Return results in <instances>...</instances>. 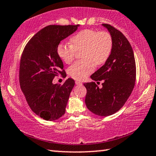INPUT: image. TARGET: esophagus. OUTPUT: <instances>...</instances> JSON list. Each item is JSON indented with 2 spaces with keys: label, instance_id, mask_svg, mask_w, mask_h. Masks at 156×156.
<instances>
[{
  "label": "esophagus",
  "instance_id": "esophagus-1",
  "mask_svg": "<svg viewBox=\"0 0 156 156\" xmlns=\"http://www.w3.org/2000/svg\"><path fill=\"white\" fill-rule=\"evenodd\" d=\"M76 84H77V85H82V84H83V83H81V82H80V81H76Z\"/></svg>",
  "mask_w": 156,
  "mask_h": 156
}]
</instances>
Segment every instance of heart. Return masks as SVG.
Masks as SVG:
<instances>
[{"label":"heart","mask_w":156,"mask_h":156,"mask_svg":"<svg viewBox=\"0 0 156 156\" xmlns=\"http://www.w3.org/2000/svg\"><path fill=\"white\" fill-rule=\"evenodd\" d=\"M71 44L61 43L58 46L59 57L67 64L75 58L76 51H81V58L69 68L71 77L83 80L93 72L94 65L105 64L109 58L113 48V39L110 33L106 31L84 30L70 38Z\"/></svg>","instance_id":"heart-1"}]
</instances>
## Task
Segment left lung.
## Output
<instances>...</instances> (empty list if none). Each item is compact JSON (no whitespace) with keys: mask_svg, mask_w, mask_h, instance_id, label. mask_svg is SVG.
Segmentation results:
<instances>
[{"mask_svg":"<svg viewBox=\"0 0 156 156\" xmlns=\"http://www.w3.org/2000/svg\"><path fill=\"white\" fill-rule=\"evenodd\" d=\"M110 32L113 48L109 58L91 76L94 81L104 80L100 89L95 82L87 83L85 104L94 114L108 116L125 104L135 86L136 67L134 54L129 41L117 29L102 24Z\"/></svg>","mask_w":156,"mask_h":156,"instance_id":"obj_1","label":"left lung"}]
</instances>
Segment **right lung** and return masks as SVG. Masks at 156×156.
Here are the masks:
<instances>
[{"instance_id": "right-lung-1", "label": "right lung", "mask_w": 156, "mask_h": 156, "mask_svg": "<svg viewBox=\"0 0 156 156\" xmlns=\"http://www.w3.org/2000/svg\"><path fill=\"white\" fill-rule=\"evenodd\" d=\"M76 25H48L37 32L26 44L20 58L19 83L29 106L45 120H55L65 114L75 82L68 78L62 85L53 79L66 76L57 53L60 41L78 29Z\"/></svg>"}]
</instances>
